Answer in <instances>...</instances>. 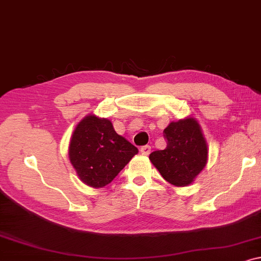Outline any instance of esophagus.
<instances>
[{
    "instance_id": "obj_1",
    "label": "esophagus",
    "mask_w": 261,
    "mask_h": 261,
    "mask_svg": "<svg viewBox=\"0 0 261 261\" xmlns=\"http://www.w3.org/2000/svg\"><path fill=\"white\" fill-rule=\"evenodd\" d=\"M151 152V146L150 145H144L141 147V153L144 155H149Z\"/></svg>"
}]
</instances>
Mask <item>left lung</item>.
Listing matches in <instances>:
<instances>
[{
	"label": "left lung",
	"instance_id": "1",
	"mask_svg": "<svg viewBox=\"0 0 261 261\" xmlns=\"http://www.w3.org/2000/svg\"><path fill=\"white\" fill-rule=\"evenodd\" d=\"M168 145L149 158L162 177L178 188L192 184L207 164L208 147L201 126L193 117L171 122L164 129Z\"/></svg>",
	"mask_w": 261,
	"mask_h": 261
}]
</instances>
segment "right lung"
I'll list each match as a JSON object with an SVG mask.
<instances>
[{
	"label": "right lung",
	"instance_id": "obj_1",
	"mask_svg": "<svg viewBox=\"0 0 261 261\" xmlns=\"http://www.w3.org/2000/svg\"><path fill=\"white\" fill-rule=\"evenodd\" d=\"M138 149L115 131L111 120L90 114L77 124L69 159L85 185L100 189L114 180Z\"/></svg>",
	"mask_w": 261,
	"mask_h": 261
}]
</instances>
